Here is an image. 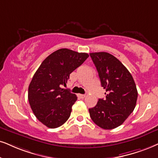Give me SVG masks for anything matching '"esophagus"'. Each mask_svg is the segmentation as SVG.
<instances>
[{"instance_id": "esophagus-1", "label": "esophagus", "mask_w": 158, "mask_h": 158, "mask_svg": "<svg viewBox=\"0 0 158 158\" xmlns=\"http://www.w3.org/2000/svg\"><path fill=\"white\" fill-rule=\"evenodd\" d=\"M79 98H85L86 97V95H83V94H79Z\"/></svg>"}]
</instances>
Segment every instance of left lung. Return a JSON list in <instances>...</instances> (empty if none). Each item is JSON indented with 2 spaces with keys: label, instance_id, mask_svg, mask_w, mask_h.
I'll return each mask as SVG.
<instances>
[{
  "label": "left lung",
  "instance_id": "obj_1",
  "mask_svg": "<svg viewBox=\"0 0 158 158\" xmlns=\"http://www.w3.org/2000/svg\"><path fill=\"white\" fill-rule=\"evenodd\" d=\"M98 73L105 99H98L89 109L90 117L98 126L111 130L121 125L134 110L138 92L128 70L114 56L108 52L89 53Z\"/></svg>",
  "mask_w": 158,
  "mask_h": 158
}]
</instances>
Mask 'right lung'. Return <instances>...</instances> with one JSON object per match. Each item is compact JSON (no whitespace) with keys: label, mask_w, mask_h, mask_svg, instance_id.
I'll use <instances>...</instances> for the list:
<instances>
[{"label":"right lung","mask_w":158,"mask_h":158,"mask_svg":"<svg viewBox=\"0 0 158 158\" xmlns=\"http://www.w3.org/2000/svg\"><path fill=\"white\" fill-rule=\"evenodd\" d=\"M88 57L87 53L60 49L37 69L28 87V101L36 118L47 127H58L69 118L77 97L61 87Z\"/></svg>","instance_id":"obj_1"}]
</instances>
